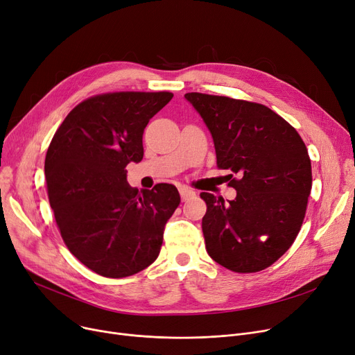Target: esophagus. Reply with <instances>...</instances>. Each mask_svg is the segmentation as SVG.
<instances>
[{
    "label": "esophagus",
    "mask_w": 355,
    "mask_h": 355,
    "mask_svg": "<svg viewBox=\"0 0 355 355\" xmlns=\"http://www.w3.org/2000/svg\"><path fill=\"white\" fill-rule=\"evenodd\" d=\"M180 196H181V200L185 201V200H189V198L194 197V196H196V191H193V190L189 189V187H180Z\"/></svg>",
    "instance_id": "1"
}]
</instances>
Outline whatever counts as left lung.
<instances>
[{
    "label": "left lung",
    "instance_id": "8db88e82",
    "mask_svg": "<svg viewBox=\"0 0 355 355\" xmlns=\"http://www.w3.org/2000/svg\"><path fill=\"white\" fill-rule=\"evenodd\" d=\"M184 98L210 130L218 168L239 175L230 181L234 200L200 194L207 204L201 223L207 253L233 272L263 270L301 230L312 187L308 149L265 105L196 92Z\"/></svg>",
    "mask_w": 355,
    "mask_h": 355
}]
</instances>
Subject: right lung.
<instances>
[{
  "instance_id": "obj_1",
  "label": "right lung",
  "mask_w": 355,
  "mask_h": 355,
  "mask_svg": "<svg viewBox=\"0 0 355 355\" xmlns=\"http://www.w3.org/2000/svg\"><path fill=\"white\" fill-rule=\"evenodd\" d=\"M170 92H116L83 101L50 142L44 174L66 246L105 277H125L158 257L164 229L180 204L173 184L132 189L126 165L144 157V129Z\"/></svg>"
}]
</instances>
